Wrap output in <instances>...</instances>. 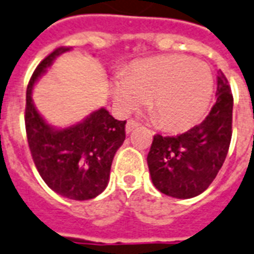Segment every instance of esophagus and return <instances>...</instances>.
Wrapping results in <instances>:
<instances>
[{
    "instance_id": "34e87169",
    "label": "esophagus",
    "mask_w": 254,
    "mask_h": 254,
    "mask_svg": "<svg viewBox=\"0 0 254 254\" xmlns=\"http://www.w3.org/2000/svg\"><path fill=\"white\" fill-rule=\"evenodd\" d=\"M139 123H137L136 121H132V119H129L128 122H127V125H126V132L129 133L131 131H133L135 128H137L139 127Z\"/></svg>"
}]
</instances>
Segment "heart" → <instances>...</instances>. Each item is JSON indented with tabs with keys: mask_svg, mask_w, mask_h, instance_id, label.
I'll use <instances>...</instances> for the list:
<instances>
[{
	"mask_svg": "<svg viewBox=\"0 0 254 254\" xmlns=\"http://www.w3.org/2000/svg\"><path fill=\"white\" fill-rule=\"evenodd\" d=\"M214 93V77L203 62L166 55L132 63L113 85L126 113L148 99L149 110L165 129H185L204 117Z\"/></svg>",
	"mask_w": 254,
	"mask_h": 254,
	"instance_id": "heart-1",
	"label": "heart"
}]
</instances>
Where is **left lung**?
I'll return each mask as SVG.
<instances>
[{"instance_id": "8db88e82", "label": "left lung", "mask_w": 254, "mask_h": 254, "mask_svg": "<svg viewBox=\"0 0 254 254\" xmlns=\"http://www.w3.org/2000/svg\"><path fill=\"white\" fill-rule=\"evenodd\" d=\"M216 85V102L200 125L177 136H153L148 168L153 185L165 195H199L223 166L232 137L233 97L220 69Z\"/></svg>"}]
</instances>
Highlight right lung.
<instances>
[{
    "label": "right lung",
    "instance_id": "obj_1",
    "mask_svg": "<svg viewBox=\"0 0 254 254\" xmlns=\"http://www.w3.org/2000/svg\"><path fill=\"white\" fill-rule=\"evenodd\" d=\"M65 51L69 48H56L32 73L26 90L24 125L34 164L48 188L69 199L86 200L106 189L115 152L126 139V121H117L106 109H99L68 128L47 125L32 103V88Z\"/></svg>",
    "mask_w": 254,
    "mask_h": 254
}]
</instances>
